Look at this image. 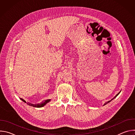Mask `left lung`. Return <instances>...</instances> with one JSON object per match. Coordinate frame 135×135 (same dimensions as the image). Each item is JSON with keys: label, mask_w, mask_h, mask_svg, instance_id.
<instances>
[{"label": "left lung", "mask_w": 135, "mask_h": 135, "mask_svg": "<svg viewBox=\"0 0 135 135\" xmlns=\"http://www.w3.org/2000/svg\"><path fill=\"white\" fill-rule=\"evenodd\" d=\"M120 92H119V93H118V94H117V95H115V97H114V98H113V99H111V100H113V99H114V98H115V97H117V96H118V94H119V93H120ZM111 100H109V101H108V102H106V103H105V104H104V105H106V104H108V103H109V102H110V101H111Z\"/></svg>", "instance_id": "8db88e82"}]
</instances>
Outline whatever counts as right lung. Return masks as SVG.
<instances>
[{
    "mask_svg": "<svg viewBox=\"0 0 135 135\" xmlns=\"http://www.w3.org/2000/svg\"><path fill=\"white\" fill-rule=\"evenodd\" d=\"M23 102H24L25 103H26V102L23 100V99H21ZM50 101V99H47V100H46L45 101H43L40 104H31V103H29L28 102L27 103V104L29 105V106H33V107H43L45 105H46L47 103H49V102Z\"/></svg>",
    "mask_w": 135,
    "mask_h": 135,
    "instance_id": "obj_1",
    "label": "right lung"
}]
</instances>
